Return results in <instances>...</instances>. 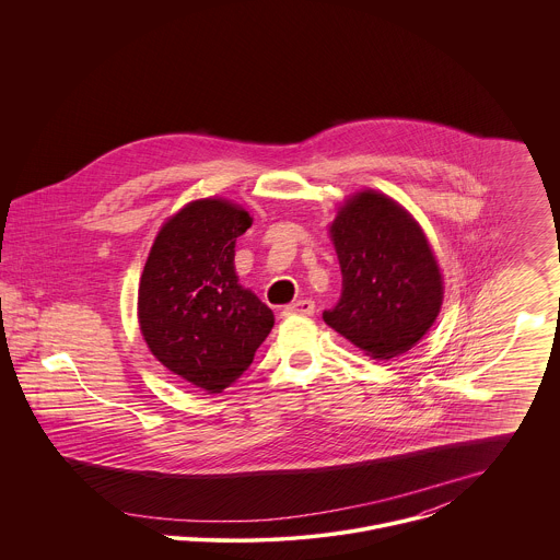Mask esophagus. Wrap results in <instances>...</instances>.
I'll return each mask as SVG.
<instances>
[{
	"label": "esophagus",
	"mask_w": 560,
	"mask_h": 560,
	"mask_svg": "<svg viewBox=\"0 0 560 560\" xmlns=\"http://www.w3.org/2000/svg\"><path fill=\"white\" fill-rule=\"evenodd\" d=\"M313 313H315L313 300H298L282 311V315H313Z\"/></svg>",
	"instance_id": "34e87169"
}]
</instances>
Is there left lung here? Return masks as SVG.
<instances>
[{"instance_id": "8db88e82", "label": "left lung", "mask_w": 560, "mask_h": 560, "mask_svg": "<svg viewBox=\"0 0 560 560\" xmlns=\"http://www.w3.org/2000/svg\"><path fill=\"white\" fill-rule=\"evenodd\" d=\"M329 235L342 293L323 320L375 360L409 351L440 315L438 260L416 220L373 189L349 198Z\"/></svg>"}]
</instances>
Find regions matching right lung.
<instances>
[{"label":"right lung","mask_w":560,"mask_h":560,"mask_svg":"<svg viewBox=\"0 0 560 560\" xmlns=\"http://www.w3.org/2000/svg\"><path fill=\"white\" fill-rule=\"evenodd\" d=\"M249 226L240 205L189 202L161 226L142 271L138 317L149 349L207 393L235 384L273 327V313L235 273V241Z\"/></svg>","instance_id":"add662e5"}]
</instances>
